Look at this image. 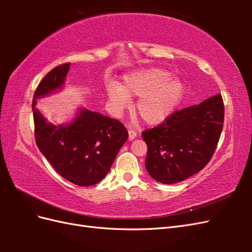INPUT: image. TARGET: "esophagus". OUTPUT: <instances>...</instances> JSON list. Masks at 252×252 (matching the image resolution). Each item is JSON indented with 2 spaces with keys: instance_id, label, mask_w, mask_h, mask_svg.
<instances>
[{
  "instance_id": "esophagus-1",
  "label": "esophagus",
  "mask_w": 252,
  "mask_h": 252,
  "mask_svg": "<svg viewBox=\"0 0 252 252\" xmlns=\"http://www.w3.org/2000/svg\"><path fill=\"white\" fill-rule=\"evenodd\" d=\"M135 136H136V132L134 130H132V129H129V130H128V139L132 141V140L135 139Z\"/></svg>"
}]
</instances>
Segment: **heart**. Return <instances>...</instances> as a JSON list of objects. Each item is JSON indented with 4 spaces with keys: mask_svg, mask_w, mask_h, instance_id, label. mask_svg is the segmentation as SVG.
<instances>
[{
    "mask_svg": "<svg viewBox=\"0 0 252 252\" xmlns=\"http://www.w3.org/2000/svg\"><path fill=\"white\" fill-rule=\"evenodd\" d=\"M158 68L129 73L121 86L108 82L106 91L117 111L123 110L129 103V96H140L135 109L146 124H158L168 118L181 101L184 86L177 79Z\"/></svg>",
    "mask_w": 252,
    "mask_h": 252,
    "instance_id": "b5f03b06",
    "label": "heart"
}]
</instances>
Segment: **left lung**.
Segmentation results:
<instances>
[{"mask_svg": "<svg viewBox=\"0 0 252 252\" xmlns=\"http://www.w3.org/2000/svg\"><path fill=\"white\" fill-rule=\"evenodd\" d=\"M223 124L224 102L217 94L144 130L148 148L145 166L151 178L173 184L201 171L215 154Z\"/></svg>", "mask_w": 252, "mask_h": 252, "instance_id": "obj_1", "label": "left lung"}]
</instances>
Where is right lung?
I'll return each mask as SVG.
<instances>
[{
  "mask_svg": "<svg viewBox=\"0 0 252 252\" xmlns=\"http://www.w3.org/2000/svg\"><path fill=\"white\" fill-rule=\"evenodd\" d=\"M70 63L50 70L37 85L32 100L34 139L47 161L64 179L79 186H93L109 172L128 138L125 126L116 119L87 109L69 125H52L37 111V97L62 87Z\"/></svg>",
  "mask_w": 252,
  "mask_h": 252,
  "instance_id": "right-lung-1",
  "label": "right lung"
}]
</instances>
